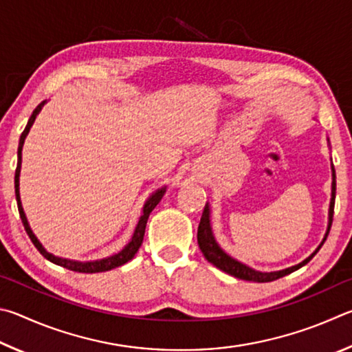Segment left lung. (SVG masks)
<instances>
[{
    "mask_svg": "<svg viewBox=\"0 0 352 352\" xmlns=\"http://www.w3.org/2000/svg\"><path fill=\"white\" fill-rule=\"evenodd\" d=\"M334 204H336V171L334 166H332V198H331V206H329V224H328V230H326V235L323 238L322 244L318 245V249L314 252V254L306 258L303 263L297 264V266L287 267L285 270H278V272H258V270L252 269L245 264L239 263L236 260H233L232 256H229L226 252L219 248L218 243L214 241L213 233H212V227H210V208L208 206L204 207V212H202V217L199 221V227H198V244L202 254H204L206 260L208 263H212L213 266H217L218 269L224 270L226 274H229L232 276H236L239 280H245V281H255V283H267V281H275L281 278V276L289 275L294 270H297L300 267H303L305 264L309 263L314 256H316L320 248L324 244L326 238L329 235L331 226H332V217H334Z\"/></svg>",
    "mask_w": 352,
    "mask_h": 352,
    "instance_id": "obj_1",
    "label": "left lung"
}]
</instances>
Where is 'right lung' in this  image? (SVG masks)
Listing matches in <instances>:
<instances>
[{"label":"right lung","instance_id":"add662e5","mask_svg":"<svg viewBox=\"0 0 352 352\" xmlns=\"http://www.w3.org/2000/svg\"><path fill=\"white\" fill-rule=\"evenodd\" d=\"M46 100H43L38 107H36L34 109L32 116H30V119L28 122L26 128H24V131L21 133V138H20V145H18V164H16V170H15V195H16V204H18V212H20V218L23 221V226L24 229H26L28 235L30 238V241L34 243V245L36 249H38L40 254L46 258V260H49L54 264H57V266H61L65 269H69V270H74V272H80V274H97V272H107V270H111V269H116L122 266V264L128 263L129 260H133V256L138 254L139 248L142 245V241H144V235H145V227H146V221H148V217H150V213L154 210V207H156L159 204V201L162 199V196L165 193V187L159 188L157 192H154L150 199L146 201V204L144 207V214H142L140 219H139V224L138 227H135V232L134 235L131 238V241L128 243V245L125 249H123L122 252H119V254H116L113 256L109 258H104V260H98V261H89V263H78V261H71V260H63V258H58V256H54L52 254H47V252L45 250V248L40 244L38 239H36V236L32 233V230H30V227L28 224V219H26V214H24L23 212V207H21V201H20V168H21V150H23V144H24V139H26V135L29 133L30 126H32V123L35 120L36 114L40 113V109L43 108V104H45Z\"/></svg>","mask_w":352,"mask_h":352}]
</instances>
